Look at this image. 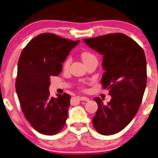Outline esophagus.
<instances>
[{"mask_svg": "<svg viewBox=\"0 0 158 158\" xmlns=\"http://www.w3.org/2000/svg\"><path fill=\"white\" fill-rule=\"evenodd\" d=\"M79 99L81 100H82V101H89L90 100V99L87 97H80Z\"/></svg>", "mask_w": 158, "mask_h": 158, "instance_id": "1", "label": "esophagus"}]
</instances>
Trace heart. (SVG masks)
I'll return each instance as SVG.
<instances>
[{
  "instance_id": "obj_1",
  "label": "heart",
  "mask_w": 158,
  "mask_h": 158,
  "mask_svg": "<svg viewBox=\"0 0 158 158\" xmlns=\"http://www.w3.org/2000/svg\"><path fill=\"white\" fill-rule=\"evenodd\" d=\"M81 58H82L83 61H84V63L90 61V60L93 59V58H96L95 55L92 54V53L90 52H87V51L82 52L81 54ZM70 63H71V58H66L65 61H64V63H63V68H64V69H67V68L69 67Z\"/></svg>"
}]
</instances>
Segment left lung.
I'll list each match as a JSON object with an SVG mask.
<instances>
[{
  "mask_svg": "<svg viewBox=\"0 0 158 158\" xmlns=\"http://www.w3.org/2000/svg\"><path fill=\"white\" fill-rule=\"evenodd\" d=\"M91 48L103 55L101 84L112 99L106 105L100 97L94 100L98 110L93 125L100 134L110 135L129 124L139 110L147 84L144 50L123 33H110L84 39Z\"/></svg>",
  "mask_w": 158,
  "mask_h": 158,
  "instance_id": "8db88e82",
  "label": "left lung"
}]
</instances>
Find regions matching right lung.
<instances>
[{"label":"right lung","instance_id":"add662e5","mask_svg":"<svg viewBox=\"0 0 158 158\" xmlns=\"http://www.w3.org/2000/svg\"><path fill=\"white\" fill-rule=\"evenodd\" d=\"M79 42L45 32L29 42L19 56L16 91L24 116L41 134L54 135L65 125L71 96L50 97V77L61 72L62 63Z\"/></svg>","mask_w":158,"mask_h":158}]
</instances>
